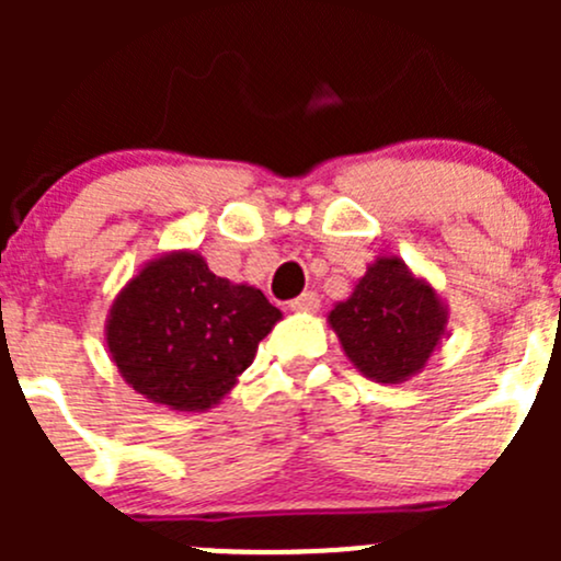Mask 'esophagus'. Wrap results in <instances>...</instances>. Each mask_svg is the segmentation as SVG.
Returning a JSON list of instances; mask_svg holds the SVG:
<instances>
[{"label":"esophagus","instance_id":"obj_1","mask_svg":"<svg viewBox=\"0 0 561 561\" xmlns=\"http://www.w3.org/2000/svg\"><path fill=\"white\" fill-rule=\"evenodd\" d=\"M290 309H293V312L312 314V312H317V309H320V298H317V293H312V290L301 293V296H298V298H293Z\"/></svg>","mask_w":561,"mask_h":561}]
</instances>
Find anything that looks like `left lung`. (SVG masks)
I'll list each match as a JSON object with an SVG mask.
<instances>
[{
	"instance_id": "1",
	"label": "left lung",
	"mask_w": 561,
	"mask_h": 561,
	"mask_svg": "<svg viewBox=\"0 0 561 561\" xmlns=\"http://www.w3.org/2000/svg\"><path fill=\"white\" fill-rule=\"evenodd\" d=\"M328 325L350 364L369 380L399 386L423 371L448 339V304L396 254H377Z\"/></svg>"
}]
</instances>
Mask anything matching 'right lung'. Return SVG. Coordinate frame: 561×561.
I'll list each match as a JSON object with an SVG mask.
<instances>
[{
  "label": "right lung",
  "instance_id": "1",
  "mask_svg": "<svg viewBox=\"0 0 561 561\" xmlns=\"http://www.w3.org/2000/svg\"><path fill=\"white\" fill-rule=\"evenodd\" d=\"M279 320L257 287L222 279L192 249H173L140 265L116 293L105 344L118 375L144 399L208 412L239 386Z\"/></svg>",
  "mask_w": 561,
  "mask_h": 561
}]
</instances>
